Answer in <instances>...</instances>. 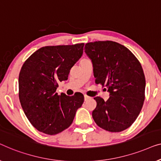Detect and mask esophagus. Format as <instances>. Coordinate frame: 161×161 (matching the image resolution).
Returning a JSON list of instances; mask_svg holds the SVG:
<instances>
[{
  "instance_id": "34e87169",
  "label": "esophagus",
  "mask_w": 161,
  "mask_h": 161,
  "mask_svg": "<svg viewBox=\"0 0 161 161\" xmlns=\"http://www.w3.org/2000/svg\"><path fill=\"white\" fill-rule=\"evenodd\" d=\"M91 98H90V97H89V96H86V95H85V101H87V100H89V99H90Z\"/></svg>"
}]
</instances>
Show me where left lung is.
<instances>
[{
  "label": "left lung",
  "instance_id": "1",
  "mask_svg": "<svg viewBox=\"0 0 161 161\" xmlns=\"http://www.w3.org/2000/svg\"><path fill=\"white\" fill-rule=\"evenodd\" d=\"M85 49L93 65L96 83L105 86L109 92L106 101L101 97L94 98L97 106L92 118L107 131L125 130L139 116L145 97L141 63L125 46L112 41L87 43Z\"/></svg>",
  "mask_w": 161,
  "mask_h": 161
}]
</instances>
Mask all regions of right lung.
Here are the masks:
<instances>
[{
	"instance_id": "add662e5",
	"label": "right lung",
	"mask_w": 161,
	"mask_h": 161,
	"mask_svg": "<svg viewBox=\"0 0 161 161\" xmlns=\"http://www.w3.org/2000/svg\"><path fill=\"white\" fill-rule=\"evenodd\" d=\"M85 44L47 46L24 63L19 75V98L27 118L41 132L55 135L71 125L84 96L56 92L59 81L68 80L70 70L83 53Z\"/></svg>"
}]
</instances>
